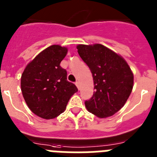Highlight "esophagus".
Here are the masks:
<instances>
[{
	"label": "esophagus",
	"instance_id": "1",
	"mask_svg": "<svg viewBox=\"0 0 157 157\" xmlns=\"http://www.w3.org/2000/svg\"><path fill=\"white\" fill-rule=\"evenodd\" d=\"M76 86L77 87L78 89H80V82H79V81H77V82H76Z\"/></svg>",
	"mask_w": 157,
	"mask_h": 157
}]
</instances>
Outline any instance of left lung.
I'll use <instances>...</instances> for the list:
<instances>
[{
	"mask_svg": "<svg viewBox=\"0 0 157 157\" xmlns=\"http://www.w3.org/2000/svg\"><path fill=\"white\" fill-rule=\"evenodd\" d=\"M77 49L93 77L95 92L84 103L87 110L98 118L112 116L131 93L133 72L122 56L103 45L79 44Z\"/></svg>",
	"mask_w": 157,
	"mask_h": 157,
	"instance_id": "8db88e82",
	"label": "left lung"
}]
</instances>
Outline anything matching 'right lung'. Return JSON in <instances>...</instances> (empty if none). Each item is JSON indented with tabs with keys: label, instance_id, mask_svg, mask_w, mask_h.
Returning <instances> with one entry per match:
<instances>
[{
	"label": "right lung",
	"instance_id": "1",
	"mask_svg": "<svg viewBox=\"0 0 157 157\" xmlns=\"http://www.w3.org/2000/svg\"><path fill=\"white\" fill-rule=\"evenodd\" d=\"M67 47L52 45L27 65L21 76V91L28 107L44 119H52L65 111L71 96L78 91L67 80V72L60 66Z\"/></svg>",
	"mask_w": 157,
	"mask_h": 157
}]
</instances>
